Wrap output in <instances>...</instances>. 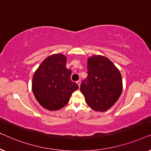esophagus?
Instances as JSON below:
<instances>
[{"label": "esophagus", "instance_id": "34e87169", "mask_svg": "<svg viewBox=\"0 0 151 151\" xmlns=\"http://www.w3.org/2000/svg\"><path fill=\"white\" fill-rule=\"evenodd\" d=\"M76 83L78 84V86H80V84H81V81H80V80H78V81L76 82Z\"/></svg>", "mask_w": 151, "mask_h": 151}]
</instances>
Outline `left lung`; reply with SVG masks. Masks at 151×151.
<instances>
[{"label": "left lung", "mask_w": 151, "mask_h": 151, "mask_svg": "<svg viewBox=\"0 0 151 151\" xmlns=\"http://www.w3.org/2000/svg\"><path fill=\"white\" fill-rule=\"evenodd\" d=\"M88 76L80 91L93 110L105 112L117 102L122 92V78L119 69L108 58L92 55L87 59Z\"/></svg>", "instance_id": "1"}]
</instances>
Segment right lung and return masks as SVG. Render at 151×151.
<instances>
[{
	"mask_svg": "<svg viewBox=\"0 0 151 151\" xmlns=\"http://www.w3.org/2000/svg\"><path fill=\"white\" fill-rule=\"evenodd\" d=\"M67 57L55 53L46 58L35 71L32 91L43 108L58 111L69 102L78 85L71 80V71L66 67Z\"/></svg>",
	"mask_w": 151,
	"mask_h": 151,
	"instance_id": "right-lung-1",
	"label": "right lung"
}]
</instances>
